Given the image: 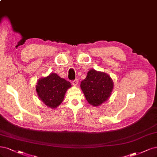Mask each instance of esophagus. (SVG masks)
<instances>
[{
	"mask_svg": "<svg viewBox=\"0 0 157 157\" xmlns=\"http://www.w3.org/2000/svg\"><path fill=\"white\" fill-rule=\"evenodd\" d=\"M78 79H75V80L72 81V84L74 86H77L78 84Z\"/></svg>",
	"mask_w": 157,
	"mask_h": 157,
	"instance_id": "34e87169",
	"label": "esophagus"
}]
</instances>
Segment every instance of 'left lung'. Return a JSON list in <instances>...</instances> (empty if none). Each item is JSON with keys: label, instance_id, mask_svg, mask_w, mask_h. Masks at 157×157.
Returning a JSON list of instances; mask_svg holds the SVG:
<instances>
[{"label": "left lung", "instance_id": "1", "mask_svg": "<svg viewBox=\"0 0 157 157\" xmlns=\"http://www.w3.org/2000/svg\"><path fill=\"white\" fill-rule=\"evenodd\" d=\"M113 81L109 75L91 69L87 77L80 84V87L89 103L94 106L101 105L110 96Z\"/></svg>", "mask_w": 157, "mask_h": 157}]
</instances>
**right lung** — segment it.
I'll use <instances>...</instances> for the list:
<instances>
[{"mask_svg": "<svg viewBox=\"0 0 157 157\" xmlns=\"http://www.w3.org/2000/svg\"><path fill=\"white\" fill-rule=\"evenodd\" d=\"M71 87L69 81L60 77L56 73L38 80L36 91L40 99L48 107L55 109L63 100L67 90Z\"/></svg>", "mask_w": 157, "mask_h": 157, "instance_id": "right-lung-1", "label": "right lung"}]
</instances>
